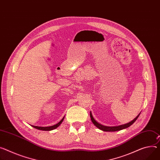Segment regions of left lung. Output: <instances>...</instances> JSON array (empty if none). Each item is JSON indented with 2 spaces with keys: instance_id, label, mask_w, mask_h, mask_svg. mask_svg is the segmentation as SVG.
<instances>
[{
  "instance_id": "8db88e82",
  "label": "left lung",
  "mask_w": 160,
  "mask_h": 160,
  "mask_svg": "<svg viewBox=\"0 0 160 160\" xmlns=\"http://www.w3.org/2000/svg\"><path fill=\"white\" fill-rule=\"evenodd\" d=\"M140 114L136 118H135L134 120H132L131 122L128 123V124H124V125H121V126H115V127H108V126H102V125L99 124V123H98L97 121H95V120L93 118L91 112H90V118H91V120H92V121L93 122V124L97 128H99V129H101V130H102L104 131H120V130H122V129L128 128L129 126H131L133 124V123L137 120V119L138 118Z\"/></svg>"
}]
</instances>
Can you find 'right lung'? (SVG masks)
<instances>
[{"instance_id": "obj_1", "label": "right lung", "mask_w": 160, "mask_h": 160, "mask_svg": "<svg viewBox=\"0 0 160 160\" xmlns=\"http://www.w3.org/2000/svg\"><path fill=\"white\" fill-rule=\"evenodd\" d=\"M64 118H65V117H64L62 119H61V120L59 123H58L57 124H55V125L52 126H49V127H38V126H32L33 128H34L35 129H39V130H42V131H51V130H53V129L57 128L61 124V123H62V122H63Z\"/></svg>"}]
</instances>
